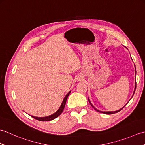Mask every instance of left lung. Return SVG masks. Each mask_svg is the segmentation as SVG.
<instances>
[{
	"label": "left lung",
	"mask_w": 145,
	"mask_h": 145,
	"mask_svg": "<svg viewBox=\"0 0 145 145\" xmlns=\"http://www.w3.org/2000/svg\"><path fill=\"white\" fill-rule=\"evenodd\" d=\"M135 72H136V69H135ZM135 89H136V82H135V90H134V92H133V95H134V93H135ZM88 101H89V103H90V104H91V106L94 109H95L96 111H97V112H102V113H104V114H115V113H117V112H119L120 110H122L124 107H125V106H124L122 108H121L120 109H119V110H116V111H112V112H103V111H100V110H97V109H96L95 107L93 106V104L91 103V102H90V101H89V98H88ZM125 104V105H126Z\"/></svg>",
	"instance_id": "left-lung-1"
}]
</instances>
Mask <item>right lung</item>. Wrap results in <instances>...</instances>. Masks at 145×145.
Returning <instances> with one entry per match:
<instances>
[{
  "label": "right lung",
  "mask_w": 145,
  "mask_h": 145,
  "mask_svg": "<svg viewBox=\"0 0 145 145\" xmlns=\"http://www.w3.org/2000/svg\"><path fill=\"white\" fill-rule=\"evenodd\" d=\"M71 92V91L69 92V93L67 94V95L65 96V97H64V99H63V101L61 104V106L59 107V109H58V110L54 114H52V115L49 116H47V117H35V116H31L33 118L38 120L39 121H43V122H44V121H50V120H52L53 119H54L56 118H57V117H59L61 113L63 112V109H64L65 106V103L67 101V97H68L69 94Z\"/></svg>",
  "instance_id": "obj_1"
}]
</instances>
